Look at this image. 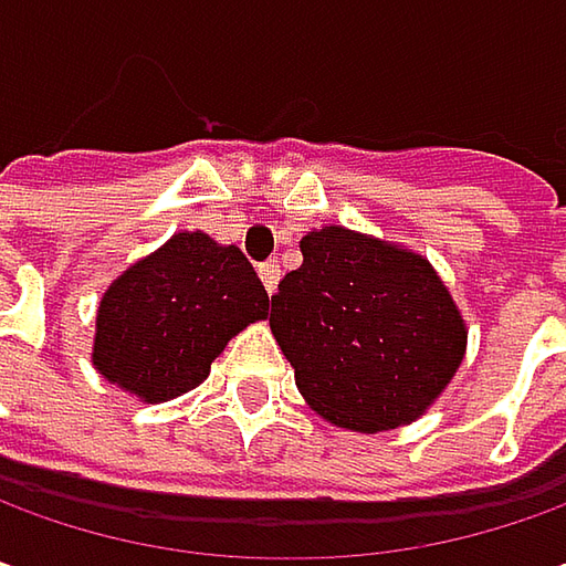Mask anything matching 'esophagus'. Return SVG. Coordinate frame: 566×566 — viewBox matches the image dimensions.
<instances>
[{"label":"esophagus","instance_id":"34e87169","mask_svg":"<svg viewBox=\"0 0 566 566\" xmlns=\"http://www.w3.org/2000/svg\"><path fill=\"white\" fill-rule=\"evenodd\" d=\"M260 279H263L265 294L272 297V294H275V287H279V279H282V269H279V263L272 260V263L260 265Z\"/></svg>","mask_w":566,"mask_h":566}]
</instances>
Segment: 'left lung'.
I'll use <instances>...</instances> for the list:
<instances>
[{"label":"left lung","mask_w":566,"mask_h":566,"mask_svg":"<svg viewBox=\"0 0 566 566\" xmlns=\"http://www.w3.org/2000/svg\"><path fill=\"white\" fill-rule=\"evenodd\" d=\"M272 294L269 325L303 398L335 426L376 432L417 419L463 360L467 328L417 253L328 224Z\"/></svg>","instance_id":"obj_1"}]
</instances>
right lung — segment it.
<instances>
[{
	"mask_svg": "<svg viewBox=\"0 0 566 566\" xmlns=\"http://www.w3.org/2000/svg\"><path fill=\"white\" fill-rule=\"evenodd\" d=\"M269 316V294L238 247L181 231L130 265L96 313L93 366L147 403L178 398L241 328Z\"/></svg>",
	"mask_w": 566,
	"mask_h": 566,
	"instance_id": "obj_1",
	"label": "right lung"
}]
</instances>
